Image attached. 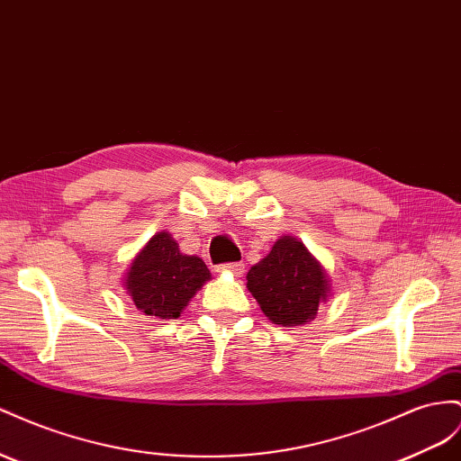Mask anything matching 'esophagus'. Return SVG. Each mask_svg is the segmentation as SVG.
I'll return each mask as SVG.
<instances>
[{"label":"esophagus","instance_id":"34e87169","mask_svg":"<svg viewBox=\"0 0 461 461\" xmlns=\"http://www.w3.org/2000/svg\"><path fill=\"white\" fill-rule=\"evenodd\" d=\"M217 273H232V276H242V273H244V264H242V261L222 264V266H217Z\"/></svg>","mask_w":461,"mask_h":461}]
</instances>
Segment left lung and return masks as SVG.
Segmentation results:
<instances>
[{"label":"left lung","mask_w":461,"mask_h":461,"mask_svg":"<svg viewBox=\"0 0 461 461\" xmlns=\"http://www.w3.org/2000/svg\"><path fill=\"white\" fill-rule=\"evenodd\" d=\"M246 279L261 312L283 328L314 320L320 303H326L330 293L326 269L293 236H281Z\"/></svg>","instance_id":"obj_1"}]
</instances>
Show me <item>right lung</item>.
I'll return each instance as SVG.
<instances>
[{"mask_svg":"<svg viewBox=\"0 0 461 461\" xmlns=\"http://www.w3.org/2000/svg\"><path fill=\"white\" fill-rule=\"evenodd\" d=\"M209 279L203 259L182 254L172 234L163 230L133 258L123 287L143 314L174 320Z\"/></svg>","mask_w":461,"mask_h":461,"instance_id":"1","label":"right lung"}]
</instances>
